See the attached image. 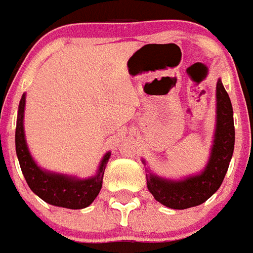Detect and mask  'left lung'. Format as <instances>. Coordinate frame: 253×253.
<instances>
[{
	"label": "left lung",
	"instance_id": "8db88e82",
	"mask_svg": "<svg viewBox=\"0 0 253 253\" xmlns=\"http://www.w3.org/2000/svg\"><path fill=\"white\" fill-rule=\"evenodd\" d=\"M235 131L230 97L218 78L216 84V122L211 152L205 169L180 179H166L146 169L148 190L161 205L185 210L202 205L222 184L234 152ZM143 163L146 165L145 159Z\"/></svg>",
	"mask_w": 253,
	"mask_h": 253
}]
</instances>
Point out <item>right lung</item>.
<instances>
[{
    "instance_id": "1",
    "label": "right lung",
    "mask_w": 253,
    "mask_h": 253,
    "mask_svg": "<svg viewBox=\"0 0 253 253\" xmlns=\"http://www.w3.org/2000/svg\"><path fill=\"white\" fill-rule=\"evenodd\" d=\"M24 110L25 94H23L18 108L15 148H16V156L20 163V169L31 190L42 201L56 207H64L69 210H81L88 207L94 202L103 186L104 171L110 158V152L104 154L96 173L87 179L52 172L42 169L32 157L25 140Z\"/></svg>"
}]
</instances>
